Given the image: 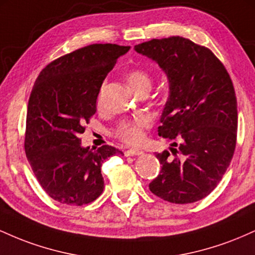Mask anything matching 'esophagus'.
<instances>
[{"mask_svg": "<svg viewBox=\"0 0 255 255\" xmlns=\"http://www.w3.org/2000/svg\"><path fill=\"white\" fill-rule=\"evenodd\" d=\"M142 151L139 148H130V150L125 151V156H139L141 154Z\"/></svg>", "mask_w": 255, "mask_h": 255, "instance_id": "34e87169", "label": "esophagus"}]
</instances>
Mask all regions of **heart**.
I'll list each match as a JSON object with an SVG mask.
<instances>
[{
  "mask_svg": "<svg viewBox=\"0 0 255 255\" xmlns=\"http://www.w3.org/2000/svg\"><path fill=\"white\" fill-rule=\"evenodd\" d=\"M127 78L128 85L133 89L135 92L140 93L142 91L148 90L150 91L152 86V77L150 73H147L144 69L134 68L130 69L126 75ZM103 91L104 86L101 87L97 97V104L101 105L103 101ZM152 126V120L147 115H137L134 118L124 120L116 126L115 130H114V135L122 141L127 142L130 145H136L144 140L145 130L148 129Z\"/></svg>",
  "mask_w": 255,
  "mask_h": 255,
  "instance_id": "heart-1",
  "label": "heart"
}]
</instances>
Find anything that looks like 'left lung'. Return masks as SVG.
<instances>
[{
  "label": "left lung",
  "mask_w": 255,
  "mask_h": 255,
  "mask_svg": "<svg viewBox=\"0 0 255 255\" xmlns=\"http://www.w3.org/2000/svg\"><path fill=\"white\" fill-rule=\"evenodd\" d=\"M134 49L159 64L170 89L158 135L171 142V153L156 154L162 166L148 188L169 203L201 200L217 187L236 147L238 102L229 73L209 48L183 37Z\"/></svg>",
  "instance_id": "left-lung-1"
}]
</instances>
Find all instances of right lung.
<instances>
[{
  "label": "right lung",
  "mask_w": 255,
  "mask_h": 255,
  "mask_svg": "<svg viewBox=\"0 0 255 255\" xmlns=\"http://www.w3.org/2000/svg\"><path fill=\"white\" fill-rule=\"evenodd\" d=\"M130 46L92 44L46 64L28 99L24 147L34 176L61 204L92 203L104 189L102 163L114 146L84 148L79 137L96 114L105 77Z\"/></svg>",
  "instance_id": "1"
}]
</instances>
